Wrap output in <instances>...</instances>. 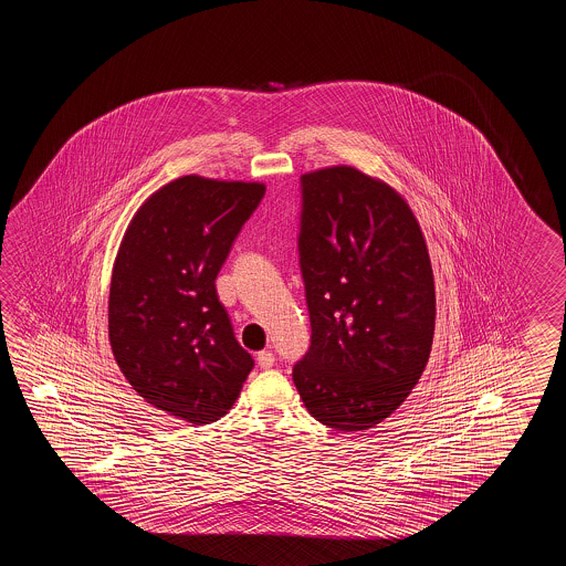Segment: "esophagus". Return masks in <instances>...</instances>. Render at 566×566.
<instances>
[{"label":"esophagus","instance_id":"obj_1","mask_svg":"<svg viewBox=\"0 0 566 566\" xmlns=\"http://www.w3.org/2000/svg\"><path fill=\"white\" fill-rule=\"evenodd\" d=\"M256 364L266 370V368H273V364H275V356H273V352H269V349H263V352H259L256 354Z\"/></svg>","mask_w":566,"mask_h":566}]
</instances>
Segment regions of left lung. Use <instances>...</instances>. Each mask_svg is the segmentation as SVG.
Here are the masks:
<instances>
[{
  "label": "left lung",
  "mask_w": 566,
  "mask_h": 566,
  "mask_svg": "<svg viewBox=\"0 0 566 566\" xmlns=\"http://www.w3.org/2000/svg\"><path fill=\"white\" fill-rule=\"evenodd\" d=\"M301 186L312 346L293 382L315 421L368 431L407 400L429 361L434 281L427 242L407 200L360 169H315Z\"/></svg>",
  "instance_id": "1"
}]
</instances>
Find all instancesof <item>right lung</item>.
Listing matches in <instances>:
<instances>
[{
    "label": "right lung",
    "mask_w": 566,
    "mask_h": 566,
    "mask_svg": "<svg viewBox=\"0 0 566 566\" xmlns=\"http://www.w3.org/2000/svg\"><path fill=\"white\" fill-rule=\"evenodd\" d=\"M265 193L261 181L181 176L133 214L113 265L108 339L149 407L190 424L224 417L253 370L218 301V271Z\"/></svg>",
    "instance_id": "right-lung-1"
}]
</instances>
